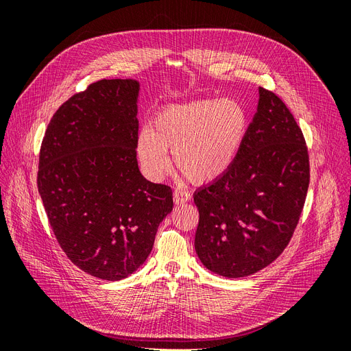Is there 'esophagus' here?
<instances>
[{
	"mask_svg": "<svg viewBox=\"0 0 351 351\" xmlns=\"http://www.w3.org/2000/svg\"><path fill=\"white\" fill-rule=\"evenodd\" d=\"M173 197H174V204L176 205H182V204H186V202H189L190 199H192V195H190L187 190L176 189Z\"/></svg>",
	"mask_w": 351,
	"mask_h": 351,
	"instance_id": "esophagus-1",
	"label": "esophagus"
}]
</instances>
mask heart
I'll use <instances>...</instances> for the list:
<instances>
[{"label": "heart", "mask_w": 351, "mask_h": 351, "mask_svg": "<svg viewBox=\"0 0 351 351\" xmlns=\"http://www.w3.org/2000/svg\"><path fill=\"white\" fill-rule=\"evenodd\" d=\"M249 132V117L234 99H199L159 110L137 136L143 171L162 178L176 165L195 183H209L234 165Z\"/></svg>", "instance_id": "obj_1"}]
</instances>
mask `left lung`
I'll return each instance as SVG.
<instances>
[{"mask_svg": "<svg viewBox=\"0 0 351 351\" xmlns=\"http://www.w3.org/2000/svg\"><path fill=\"white\" fill-rule=\"evenodd\" d=\"M309 178L300 127L277 95L259 88L258 111L237 161L193 195L200 262L226 278L268 267L293 237Z\"/></svg>", "mask_w": 351, "mask_h": 351, "instance_id": "left-lung-1", "label": "left lung"}]
</instances>
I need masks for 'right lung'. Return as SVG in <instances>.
Returning <instances> with one entry per match:
<instances>
[{"label":"right lung","mask_w":351,"mask_h":351,"mask_svg":"<svg viewBox=\"0 0 351 351\" xmlns=\"http://www.w3.org/2000/svg\"><path fill=\"white\" fill-rule=\"evenodd\" d=\"M141 84L99 80L52 117L39 154L38 190L67 258L107 281L127 278L173 210L171 187L146 180L136 143Z\"/></svg>","instance_id":"obj_1"}]
</instances>
